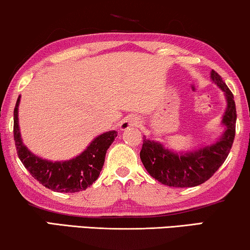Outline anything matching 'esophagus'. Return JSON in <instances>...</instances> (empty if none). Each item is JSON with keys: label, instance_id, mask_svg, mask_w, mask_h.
I'll list each match as a JSON object with an SVG mask.
<instances>
[{"label": "esophagus", "instance_id": "34e87169", "mask_svg": "<svg viewBox=\"0 0 250 250\" xmlns=\"http://www.w3.org/2000/svg\"><path fill=\"white\" fill-rule=\"evenodd\" d=\"M140 125L139 120L135 117H131V118H128L125 119V120H124L121 122L120 125V128L121 130H126L129 128H131V126H138Z\"/></svg>", "mask_w": 250, "mask_h": 250}]
</instances>
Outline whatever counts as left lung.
<instances>
[{
  "label": "left lung",
  "mask_w": 250,
  "mask_h": 250,
  "mask_svg": "<svg viewBox=\"0 0 250 250\" xmlns=\"http://www.w3.org/2000/svg\"><path fill=\"white\" fill-rule=\"evenodd\" d=\"M210 79L223 91L227 100V108L221 122L224 131L216 142L190 152L178 153L144 136L140 160L155 180L168 187L188 188L204 184L219 170L230 153L237 121L233 95L214 70L210 71Z\"/></svg>",
  "instance_id": "obj_1"
}]
</instances>
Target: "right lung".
Segmentation results:
<instances>
[{
	"instance_id": "obj_1",
	"label": "right lung",
	"mask_w": 250,
	"mask_h": 250,
	"mask_svg": "<svg viewBox=\"0 0 250 250\" xmlns=\"http://www.w3.org/2000/svg\"><path fill=\"white\" fill-rule=\"evenodd\" d=\"M20 96L13 111V136L17 152L24 167L45 187L58 192L86 190L100 177L105 154L118 136L115 130L104 132L93 139L79 155L68 161H48L35 155L24 146L19 129L18 108Z\"/></svg>"
}]
</instances>
